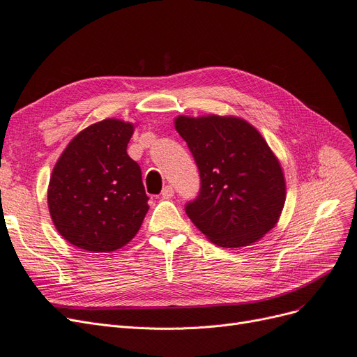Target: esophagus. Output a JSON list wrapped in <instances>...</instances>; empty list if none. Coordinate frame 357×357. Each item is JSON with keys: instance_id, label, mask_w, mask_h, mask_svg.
<instances>
[{"instance_id": "1", "label": "esophagus", "mask_w": 357, "mask_h": 357, "mask_svg": "<svg viewBox=\"0 0 357 357\" xmlns=\"http://www.w3.org/2000/svg\"><path fill=\"white\" fill-rule=\"evenodd\" d=\"M161 196L164 199H171L174 196V189H173V186H171V184H167V186L162 189V192H161Z\"/></svg>"}]
</instances>
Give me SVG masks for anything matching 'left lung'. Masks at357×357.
Instances as JSON below:
<instances>
[{
	"mask_svg": "<svg viewBox=\"0 0 357 357\" xmlns=\"http://www.w3.org/2000/svg\"><path fill=\"white\" fill-rule=\"evenodd\" d=\"M201 188L184 210L218 247L250 245L272 229L285 204V180L268 144L247 121L231 116H178Z\"/></svg>",
	"mask_w": 357,
	"mask_h": 357,
	"instance_id": "obj_1",
	"label": "left lung"
}]
</instances>
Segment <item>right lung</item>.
<instances>
[{"mask_svg": "<svg viewBox=\"0 0 357 357\" xmlns=\"http://www.w3.org/2000/svg\"><path fill=\"white\" fill-rule=\"evenodd\" d=\"M132 130L118 119L97 122L68 144L53 169L48 186L53 223L81 250L124 247L149 210L142 169L127 153Z\"/></svg>", "mask_w": 357, "mask_h": 357, "instance_id": "obj_1", "label": "right lung"}]
</instances>
